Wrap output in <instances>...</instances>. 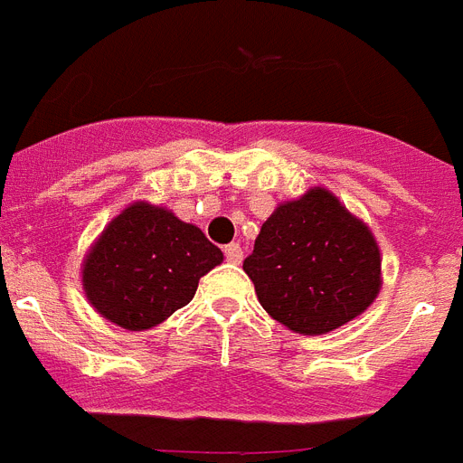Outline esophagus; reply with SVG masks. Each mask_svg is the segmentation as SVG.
Masks as SVG:
<instances>
[{
  "instance_id": "esophagus-1",
  "label": "esophagus",
  "mask_w": 463,
  "mask_h": 463,
  "mask_svg": "<svg viewBox=\"0 0 463 463\" xmlns=\"http://www.w3.org/2000/svg\"><path fill=\"white\" fill-rule=\"evenodd\" d=\"M223 254H225V259L231 261V264H240V261H242V257H244V254H242V247H240L238 242L225 244Z\"/></svg>"
}]
</instances>
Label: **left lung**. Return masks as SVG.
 Returning <instances> with one entry per match:
<instances>
[{"mask_svg": "<svg viewBox=\"0 0 463 463\" xmlns=\"http://www.w3.org/2000/svg\"><path fill=\"white\" fill-rule=\"evenodd\" d=\"M242 269L270 317L304 335L340 328L381 290L373 235L321 187L278 206Z\"/></svg>", "mask_w": 463, "mask_h": 463, "instance_id": "left-lung-1", "label": "left lung"}]
</instances>
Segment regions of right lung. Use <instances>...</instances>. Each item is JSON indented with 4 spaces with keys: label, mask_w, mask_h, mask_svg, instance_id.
Segmentation results:
<instances>
[{
    "label": "right lung",
    "mask_w": 463,
    "mask_h": 463,
    "mask_svg": "<svg viewBox=\"0 0 463 463\" xmlns=\"http://www.w3.org/2000/svg\"><path fill=\"white\" fill-rule=\"evenodd\" d=\"M223 251L197 225L152 204L128 206L107 225L82 266L85 295L128 330L152 328L185 307Z\"/></svg>",
    "instance_id": "1"
}]
</instances>
